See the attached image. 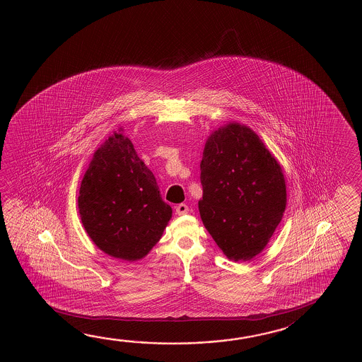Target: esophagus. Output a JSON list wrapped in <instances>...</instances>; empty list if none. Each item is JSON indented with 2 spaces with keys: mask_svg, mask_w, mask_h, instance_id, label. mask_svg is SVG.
<instances>
[{
  "mask_svg": "<svg viewBox=\"0 0 362 362\" xmlns=\"http://www.w3.org/2000/svg\"><path fill=\"white\" fill-rule=\"evenodd\" d=\"M187 212H189V206H187V204L181 203V204L176 206V214H177L178 216L186 215Z\"/></svg>",
  "mask_w": 362,
  "mask_h": 362,
  "instance_id": "esophagus-1",
  "label": "esophagus"
}]
</instances>
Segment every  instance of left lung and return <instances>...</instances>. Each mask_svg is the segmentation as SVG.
Returning <instances> with one entry per match:
<instances>
[{
	"instance_id": "left-lung-1",
	"label": "left lung",
	"mask_w": 362,
	"mask_h": 362,
	"mask_svg": "<svg viewBox=\"0 0 362 362\" xmlns=\"http://www.w3.org/2000/svg\"><path fill=\"white\" fill-rule=\"evenodd\" d=\"M200 217L230 260H250L276 230L286 208L282 170L259 136L231 123L209 136L200 163Z\"/></svg>"
}]
</instances>
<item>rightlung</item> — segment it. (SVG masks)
Here are the masks:
<instances>
[{
    "label": "right lung",
    "mask_w": 362,
    "mask_h": 362,
    "mask_svg": "<svg viewBox=\"0 0 362 362\" xmlns=\"http://www.w3.org/2000/svg\"><path fill=\"white\" fill-rule=\"evenodd\" d=\"M77 202L81 223L97 247L129 262L156 245L172 217L153 172L122 131L95 151Z\"/></svg>",
    "instance_id": "right-lung-1"
}]
</instances>
